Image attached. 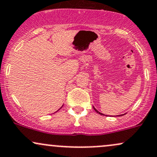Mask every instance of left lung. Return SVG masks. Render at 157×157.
<instances>
[{
  "instance_id": "8db88e82",
  "label": "left lung",
  "mask_w": 157,
  "mask_h": 157,
  "mask_svg": "<svg viewBox=\"0 0 157 157\" xmlns=\"http://www.w3.org/2000/svg\"><path fill=\"white\" fill-rule=\"evenodd\" d=\"M93 109H95V111L97 113H98V114H99V115H104V114H102V113H101V112H99L98 111V110H97L96 109H95V107H94V106H93ZM124 115V114H123V115ZM118 116H121V115H118Z\"/></svg>"
}]
</instances>
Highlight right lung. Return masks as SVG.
Instances as JSON below:
<instances>
[{
    "label": "right lung",
    "instance_id": "obj_1",
    "mask_svg": "<svg viewBox=\"0 0 157 157\" xmlns=\"http://www.w3.org/2000/svg\"><path fill=\"white\" fill-rule=\"evenodd\" d=\"M62 107H61V108H62ZM61 108H60V109H61ZM57 111H58V110H57Z\"/></svg>",
    "mask_w": 157,
    "mask_h": 157
}]
</instances>
